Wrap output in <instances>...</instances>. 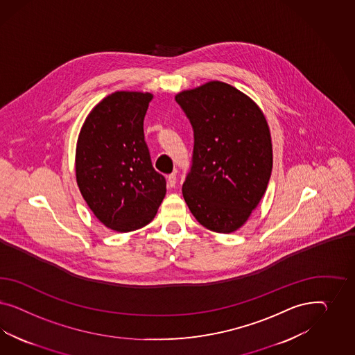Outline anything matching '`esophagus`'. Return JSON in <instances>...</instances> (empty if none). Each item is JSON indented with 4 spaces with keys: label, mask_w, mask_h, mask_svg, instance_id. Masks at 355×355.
Wrapping results in <instances>:
<instances>
[{
    "label": "esophagus",
    "mask_w": 355,
    "mask_h": 355,
    "mask_svg": "<svg viewBox=\"0 0 355 355\" xmlns=\"http://www.w3.org/2000/svg\"><path fill=\"white\" fill-rule=\"evenodd\" d=\"M177 183V177H175V173H172L168 175V186L169 187H174Z\"/></svg>",
    "instance_id": "obj_1"
}]
</instances>
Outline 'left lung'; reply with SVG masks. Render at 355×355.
I'll list each match as a JSON object with an SVG mask.
<instances>
[{
    "instance_id": "left-lung-1",
    "label": "left lung",
    "mask_w": 355,
    "mask_h": 355,
    "mask_svg": "<svg viewBox=\"0 0 355 355\" xmlns=\"http://www.w3.org/2000/svg\"><path fill=\"white\" fill-rule=\"evenodd\" d=\"M175 101L193 131L184 202L207 229L232 233L268 186L273 160L267 121L250 97L224 82L183 91Z\"/></svg>"
}]
</instances>
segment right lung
<instances>
[{
    "label": "right lung",
    "mask_w": 355,
    "mask_h": 355,
    "mask_svg": "<svg viewBox=\"0 0 355 355\" xmlns=\"http://www.w3.org/2000/svg\"><path fill=\"white\" fill-rule=\"evenodd\" d=\"M150 94L119 91L88 114L76 144V182L91 211L116 232L147 225L166 193L155 171L143 122Z\"/></svg>",
    "instance_id": "1"
}]
</instances>
